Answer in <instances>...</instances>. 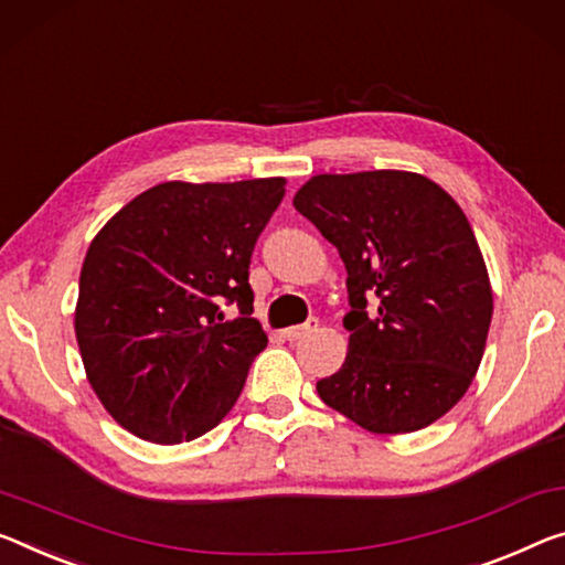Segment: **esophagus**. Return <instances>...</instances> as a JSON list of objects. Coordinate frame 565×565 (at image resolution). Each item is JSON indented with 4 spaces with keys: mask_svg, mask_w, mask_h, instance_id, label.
Here are the masks:
<instances>
[{
    "mask_svg": "<svg viewBox=\"0 0 565 565\" xmlns=\"http://www.w3.org/2000/svg\"><path fill=\"white\" fill-rule=\"evenodd\" d=\"M312 331H318V320H316V318H310L308 323H302V326L285 328V331H282V338H285V341H300V338L310 335Z\"/></svg>",
    "mask_w": 565,
    "mask_h": 565,
    "instance_id": "esophagus-1",
    "label": "esophagus"
}]
</instances>
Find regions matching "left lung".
I'll return each mask as SVG.
<instances>
[{"mask_svg": "<svg viewBox=\"0 0 565 565\" xmlns=\"http://www.w3.org/2000/svg\"><path fill=\"white\" fill-rule=\"evenodd\" d=\"M292 204L349 273V353L318 396L373 434L429 427L470 388L492 320L465 212L431 179L394 169L318 173Z\"/></svg>", "mask_w": 565, "mask_h": 565, "instance_id": "8db88e82", "label": "left lung"}]
</instances>
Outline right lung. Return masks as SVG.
Returning <instances> with one entry per match:
<instances>
[{
    "label": "right lung",
    "mask_w": 565,
    "mask_h": 565,
    "mask_svg": "<svg viewBox=\"0 0 565 565\" xmlns=\"http://www.w3.org/2000/svg\"><path fill=\"white\" fill-rule=\"evenodd\" d=\"M282 196V177L163 181L93 237L75 338L93 392L138 439H196L237 402L267 345L253 318L249 257ZM224 305L241 316L224 321Z\"/></svg>",
    "instance_id": "obj_1"
}]
</instances>
